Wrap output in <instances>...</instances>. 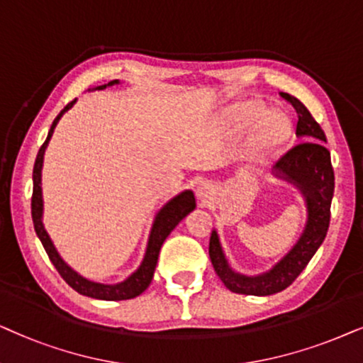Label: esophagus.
Returning <instances> with one entry per match:
<instances>
[{"label": "esophagus", "instance_id": "obj_1", "mask_svg": "<svg viewBox=\"0 0 363 363\" xmlns=\"http://www.w3.org/2000/svg\"><path fill=\"white\" fill-rule=\"evenodd\" d=\"M214 194H216L214 186H212L211 182H201L199 187H197V199L201 202L211 201L212 197H214Z\"/></svg>", "mask_w": 363, "mask_h": 363}]
</instances>
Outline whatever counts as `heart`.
I'll list each match as a JSON object with an SVG mask.
<instances>
[{
	"mask_svg": "<svg viewBox=\"0 0 363 363\" xmlns=\"http://www.w3.org/2000/svg\"><path fill=\"white\" fill-rule=\"evenodd\" d=\"M265 113L259 101H249L239 106L230 116V123L239 129H247L261 119L254 131L252 149L255 154H265L277 149L291 134V121L282 113Z\"/></svg>",
	"mask_w": 363,
	"mask_h": 363,
	"instance_id": "heart-1",
	"label": "heart"
}]
</instances>
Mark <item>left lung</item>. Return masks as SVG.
Instances as JSON below:
<instances>
[{
    "instance_id": "left-lung-1",
    "label": "left lung",
    "mask_w": 363,
    "mask_h": 363,
    "mask_svg": "<svg viewBox=\"0 0 363 363\" xmlns=\"http://www.w3.org/2000/svg\"><path fill=\"white\" fill-rule=\"evenodd\" d=\"M280 96L296 109V133L303 141L289 149L275 162L274 172L275 176L286 179L301 189L307 202V224L291 252L269 272L255 277L240 275L229 267L222 252L219 235L212 230L209 255L216 274L229 291L245 296H272L291 286L320 247L330 224V204L335 177H333L330 152L323 146V143L327 141L325 134L301 101L287 93H280Z\"/></svg>"
}]
</instances>
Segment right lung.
<instances>
[{"instance_id":"add662e5","label":"right lung","mask_w":363,"mask_h":363,"mask_svg":"<svg viewBox=\"0 0 363 363\" xmlns=\"http://www.w3.org/2000/svg\"><path fill=\"white\" fill-rule=\"evenodd\" d=\"M119 79L111 81L108 84L98 86V89H104L106 86H113L118 84ZM76 103L71 101L69 104H66V108L61 111L60 114L56 116V119L52 121L50 133H48L46 141L43 143V146L38 151L36 161H35V169H33V197H31V216H33V224H35V230L40 238L43 247H45L48 257L55 265L57 272L62 279L66 280L67 286H71L76 292H79L81 296H88L93 298H99V301H128V298H134L138 297L139 294H143L151 284L152 275H154V269H156L157 264V257H159V250H161L164 240L171 230L176 227L179 222H181L184 217L189 214L191 211L196 209V197L192 191H184L181 194L174 197L172 201H169L166 206L162 207L161 211L157 212L156 219H154L152 229H151V235H149L147 240V249H146V255H144L143 264L139 265V269L134 272L133 275H129L124 282L121 284H114V286H108V284H98V282H91V280L81 277L79 274L74 272L69 265H67L65 260L60 257L57 250L55 245H52L50 235L45 230V225H43V197H41V169H43V156H45V151L48 147V143L52 136V131H55L57 121L61 119V116L66 113L67 109L71 108L72 104Z\"/></svg>"}]
</instances>
